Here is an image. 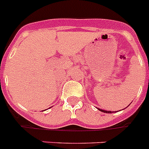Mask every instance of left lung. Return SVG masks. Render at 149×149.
Wrapping results in <instances>:
<instances>
[{
    "label": "left lung",
    "mask_w": 149,
    "mask_h": 149,
    "mask_svg": "<svg viewBox=\"0 0 149 149\" xmlns=\"http://www.w3.org/2000/svg\"><path fill=\"white\" fill-rule=\"evenodd\" d=\"M100 109L101 112H106V113H112V112H111V111H106V110H102V109Z\"/></svg>",
    "instance_id": "1"
}]
</instances>
